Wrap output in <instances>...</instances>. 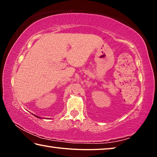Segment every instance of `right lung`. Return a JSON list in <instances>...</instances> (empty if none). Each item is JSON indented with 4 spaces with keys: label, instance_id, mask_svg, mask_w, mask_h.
I'll return each instance as SVG.
<instances>
[{
    "label": "right lung",
    "instance_id": "right-lung-1",
    "mask_svg": "<svg viewBox=\"0 0 157 157\" xmlns=\"http://www.w3.org/2000/svg\"><path fill=\"white\" fill-rule=\"evenodd\" d=\"M34 116H36V118H40V117H39V116H35V115H34Z\"/></svg>",
    "mask_w": 157,
    "mask_h": 157
}]
</instances>
